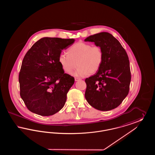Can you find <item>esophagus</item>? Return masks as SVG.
Returning a JSON list of instances; mask_svg holds the SVG:
<instances>
[{
    "label": "esophagus",
    "mask_w": 155,
    "mask_h": 155,
    "mask_svg": "<svg viewBox=\"0 0 155 155\" xmlns=\"http://www.w3.org/2000/svg\"><path fill=\"white\" fill-rule=\"evenodd\" d=\"M81 80V78H78V77H75V81H79V80Z\"/></svg>",
    "instance_id": "obj_1"
}]
</instances>
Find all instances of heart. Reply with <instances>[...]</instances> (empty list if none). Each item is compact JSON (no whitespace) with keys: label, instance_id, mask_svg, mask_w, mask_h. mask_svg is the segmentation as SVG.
I'll use <instances>...</instances> for the list:
<instances>
[{"label":"heart","instance_id":"heart-1","mask_svg":"<svg viewBox=\"0 0 155 155\" xmlns=\"http://www.w3.org/2000/svg\"><path fill=\"white\" fill-rule=\"evenodd\" d=\"M103 60V50L100 46L85 42L75 44L68 49L67 54L62 53L59 57V63L67 73H71L77 64L78 67L73 74L80 77L95 73Z\"/></svg>","mask_w":155,"mask_h":155}]
</instances>
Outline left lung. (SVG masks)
<instances>
[{
    "mask_svg": "<svg viewBox=\"0 0 155 155\" xmlns=\"http://www.w3.org/2000/svg\"><path fill=\"white\" fill-rule=\"evenodd\" d=\"M103 52L102 64L96 74L85 79V97L89 104L101 111L114 109L127 96L131 82L128 57L118 40L102 32L87 37Z\"/></svg>",
    "mask_w": 155,
    "mask_h": 155,
    "instance_id": "left-lung-1",
    "label": "left lung"
}]
</instances>
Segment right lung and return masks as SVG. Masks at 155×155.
<instances>
[{"mask_svg":"<svg viewBox=\"0 0 155 155\" xmlns=\"http://www.w3.org/2000/svg\"><path fill=\"white\" fill-rule=\"evenodd\" d=\"M74 39L45 37L36 42L25 54L18 76L20 96L27 109L49 116L60 110L74 78L64 71L59 62L62 50Z\"/></svg>","mask_w":155,"mask_h":155,"instance_id":"add662e5","label":"right lung"}]
</instances>
